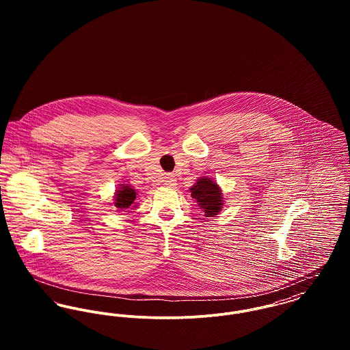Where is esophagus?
Wrapping results in <instances>:
<instances>
[{
    "mask_svg": "<svg viewBox=\"0 0 350 350\" xmlns=\"http://www.w3.org/2000/svg\"><path fill=\"white\" fill-rule=\"evenodd\" d=\"M163 182H164V185H167V186H170V187L176 186V179H175L174 175H165Z\"/></svg>",
    "mask_w": 350,
    "mask_h": 350,
    "instance_id": "1",
    "label": "esophagus"
}]
</instances>
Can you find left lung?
I'll return each instance as SVG.
<instances>
[{"label": "left lung", "instance_id": "obj_1", "mask_svg": "<svg viewBox=\"0 0 350 350\" xmlns=\"http://www.w3.org/2000/svg\"><path fill=\"white\" fill-rule=\"evenodd\" d=\"M191 197L196 198L206 217H214L222 210L224 198L221 189L210 178H200L190 189Z\"/></svg>", "mask_w": 350, "mask_h": 350}]
</instances>
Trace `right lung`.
<instances>
[{
    "label": "right lung",
    "mask_w": 350,
    "mask_h": 350,
    "mask_svg": "<svg viewBox=\"0 0 350 350\" xmlns=\"http://www.w3.org/2000/svg\"><path fill=\"white\" fill-rule=\"evenodd\" d=\"M136 190L132 189L131 186L121 185V187L116 191L114 196V206L118 208H129L132 203L136 200Z\"/></svg>",
    "instance_id": "right-lung-1"
}]
</instances>
